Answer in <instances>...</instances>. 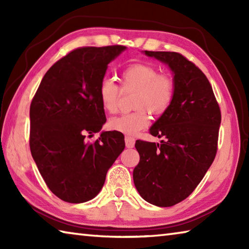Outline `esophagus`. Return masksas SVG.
Segmentation results:
<instances>
[{
	"instance_id": "esophagus-1",
	"label": "esophagus",
	"mask_w": 249,
	"mask_h": 249,
	"mask_svg": "<svg viewBox=\"0 0 249 249\" xmlns=\"http://www.w3.org/2000/svg\"><path fill=\"white\" fill-rule=\"evenodd\" d=\"M125 145L127 148H133L135 145V138L132 136H125Z\"/></svg>"
}]
</instances>
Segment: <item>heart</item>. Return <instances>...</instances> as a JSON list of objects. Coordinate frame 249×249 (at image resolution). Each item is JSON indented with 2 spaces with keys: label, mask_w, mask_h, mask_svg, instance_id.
Instances as JSON below:
<instances>
[{
  "label": "heart",
  "mask_w": 249,
  "mask_h": 249,
  "mask_svg": "<svg viewBox=\"0 0 249 249\" xmlns=\"http://www.w3.org/2000/svg\"><path fill=\"white\" fill-rule=\"evenodd\" d=\"M122 90L134 91L133 112L112 117L108 127L117 132L134 135L149 123L146 109L155 115L162 114L172 103L176 93V82L172 75L159 73L157 67L138 62L129 65L121 74ZM99 100L107 113H115L120 96V88L109 79H104L99 86Z\"/></svg>",
  "instance_id": "obj_1"
}]
</instances>
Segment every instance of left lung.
Here are the masks:
<instances>
[{
    "label": "left lung",
    "mask_w": 249,
    "mask_h": 249,
    "mask_svg": "<svg viewBox=\"0 0 249 249\" xmlns=\"http://www.w3.org/2000/svg\"><path fill=\"white\" fill-rule=\"evenodd\" d=\"M174 72L171 105L149 133L161 144L136 141L140 162L133 171L135 187L149 203L167 208L191 195L212 165L217 151L221 109L205 74L181 53L148 52Z\"/></svg>",
    "instance_id": "8db88e82"
}]
</instances>
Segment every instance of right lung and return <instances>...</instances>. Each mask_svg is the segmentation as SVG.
<instances>
[{"label": "right lung", "instance_id": "obj_1", "mask_svg": "<svg viewBox=\"0 0 249 249\" xmlns=\"http://www.w3.org/2000/svg\"><path fill=\"white\" fill-rule=\"evenodd\" d=\"M125 46L81 47L53 64L44 75L29 108V147L46 184L69 203H83L98 195L107 170L125 148L124 135L102 132L107 122L99 86L107 65Z\"/></svg>", "mask_w": 249, "mask_h": 249}]
</instances>
